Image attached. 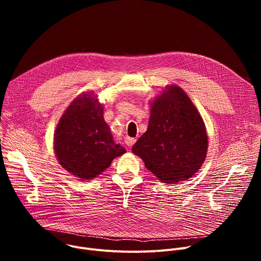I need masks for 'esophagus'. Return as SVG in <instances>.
<instances>
[{
  "label": "esophagus",
  "instance_id": "esophagus-1",
  "mask_svg": "<svg viewBox=\"0 0 261 261\" xmlns=\"http://www.w3.org/2000/svg\"><path fill=\"white\" fill-rule=\"evenodd\" d=\"M135 141H136V139L133 138V137H126L125 138V142L128 146H132L135 143Z\"/></svg>",
  "mask_w": 261,
  "mask_h": 261
}]
</instances>
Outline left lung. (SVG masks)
Masks as SVG:
<instances>
[{
  "instance_id": "1",
  "label": "left lung",
  "mask_w": 261,
  "mask_h": 261,
  "mask_svg": "<svg viewBox=\"0 0 261 261\" xmlns=\"http://www.w3.org/2000/svg\"><path fill=\"white\" fill-rule=\"evenodd\" d=\"M147 130L132 147L161 181L191 177L205 160L207 135L196 107L179 87L169 86L151 104Z\"/></svg>"
}]
</instances>
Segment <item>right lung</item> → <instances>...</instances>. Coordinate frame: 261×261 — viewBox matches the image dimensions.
Returning a JSON list of instances; mask_svg holds the SVG:
<instances>
[{
	"mask_svg": "<svg viewBox=\"0 0 261 261\" xmlns=\"http://www.w3.org/2000/svg\"><path fill=\"white\" fill-rule=\"evenodd\" d=\"M54 144L62 167L82 180L96 177L126 153L115 142L103 118V106L93 93L79 96L68 106L57 126Z\"/></svg>",
	"mask_w": 261,
	"mask_h": 261,
	"instance_id": "obj_1",
	"label": "right lung"
}]
</instances>
